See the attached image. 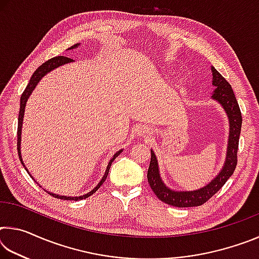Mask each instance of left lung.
I'll use <instances>...</instances> for the list:
<instances>
[{
	"label": "left lung",
	"instance_id": "obj_1",
	"mask_svg": "<svg viewBox=\"0 0 259 259\" xmlns=\"http://www.w3.org/2000/svg\"><path fill=\"white\" fill-rule=\"evenodd\" d=\"M212 71V84L216 87L213 91L212 98L223 105V107L227 113L230 119V138L229 148H227V155L225 165L219 172L218 176L213 181L208 184L203 188L192 192H175L166 187L163 182L161 181L159 168H157V161L155 154L151 151V162L147 171V181L152 191L162 202L178 208L186 207H199L211 199L221 188L225 185L238 164V147L239 138L241 133V125H242V116L239 104L236 102L235 95L232 90V87L227 82L222 74L216 68H211Z\"/></svg>",
	"mask_w": 259,
	"mask_h": 259
}]
</instances>
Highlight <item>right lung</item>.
Segmentation results:
<instances>
[{"label":"right lung","instance_id":"right-lung-1","mask_svg":"<svg viewBox=\"0 0 259 259\" xmlns=\"http://www.w3.org/2000/svg\"><path fill=\"white\" fill-rule=\"evenodd\" d=\"M76 47H78V45H74V46H72L71 48H69V49H73V48H76ZM73 59H71V58H68V57H65V56H58V57H55V58H51V59H49L48 61H46V63H43L40 67H38L36 71H35L34 73H33V75H32V77H30V80H29V82H28V84H27V87L25 88V90H24V93H23V95H21V97H20V108H19V115H18V130H17V148H18V154H19V157H20V161H21V156H20V134H21V124H23V117H24V112H25V105H26V102H27V98L29 97V95L32 94V91L34 90V88L36 87V84L38 83V81L41 80V78L46 75L47 73H49L50 71H52V69L54 68H56V67H58V66H61V65H64V64H67V63H71ZM122 151H119L116 153L115 155L113 156V159L109 161V163H108V165H107V169H106V171H105V175H104V177H103V179L102 181H100V183L98 184L97 186H96L93 191L91 192H89L88 193V194H85V195H83V196H75V198H69V196H61V195H56V194H52V193H49L50 195H52V196H55V198H57V199H60V200H74V201H78V200H82V199H85V198H88V196H90V195H93L94 193L98 190V188L103 185L104 184V182H105V179H106V177H107V175H108V171H109V168H111V164H112V162L114 161V159H115V157L120 154ZM24 164V163H23Z\"/></svg>","mask_w":259,"mask_h":259}]
</instances>
